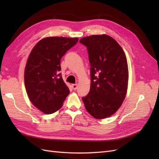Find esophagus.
<instances>
[{
	"label": "esophagus",
	"mask_w": 159,
	"mask_h": 159,
	"mask_svg": "<svg viewBox=\"0 0 159 159\" xmlns=\"http://www.w3.org/2000/svg\"><path fill=\"white\" fill-rule=\"evenodd\" d=\"M71 86H72V88H73L74 90H76L77 89H78V84H72Z\"/></svg>",
	"instance_id": "esophagus-1"
}]
</instances>
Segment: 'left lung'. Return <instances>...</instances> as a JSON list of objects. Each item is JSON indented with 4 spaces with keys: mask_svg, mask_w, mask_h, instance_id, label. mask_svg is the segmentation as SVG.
Returning <instances> with one entry per match:
<instances>
[{
    "mask_svg": "<svg viewBox=\"0 0 159 159\" xmlns=\"http://www.w3.org/2000/svg\"><path fill=\"white\" fill-rule=\"evenodd\" d=\"M80 42L87 47L91 66L90 90L82 101L94 118L105 119L116 112L125 98L126 56L117 41L106 34L86 36Z\"/></svg>",
    "mask_w": 159,
    "mask_h": 159,
    "instance_id": "1",
    "label": "left lung"
}]
</instances>
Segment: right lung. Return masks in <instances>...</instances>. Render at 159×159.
Returning <instances> with one entry per match:
<instances>
[{
    "instance_id": "add662e5",
    "label": "right lung",
    "mask_w": 159,
    "mask_h": 159,
    "mask_svg": "<svg viewBox=\"0 0 159 159\" xmlns=\"http://www.w3.org/2000/svg\"><path fill=\"white\" fill-rule=\"evenodd\" d=\"M78 38L48 37L38 42L28 56L25 84L30 102L46 114L59 110L70 93L62 79L60 60Z\"/></svg>"
}]
</instances>
